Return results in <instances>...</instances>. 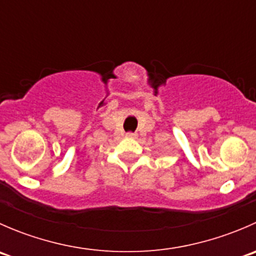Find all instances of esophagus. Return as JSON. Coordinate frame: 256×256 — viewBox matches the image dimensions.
Masks as SVG:
<instances>
[{"label":"esophagus","mask_w":256,"mask_h":256,"mask_svg":"<svg viewBox=\"0 0 256 256\" xmlns=\"http://www.w3.org/2000/svg\"><path fill=\"white\" fill-rule=\"evenodd\" d=\"M126 138H138V135H136V134H134V132H128V134H126Z\"/></svg>","instance_id":"obj_1"}]
</instances>
